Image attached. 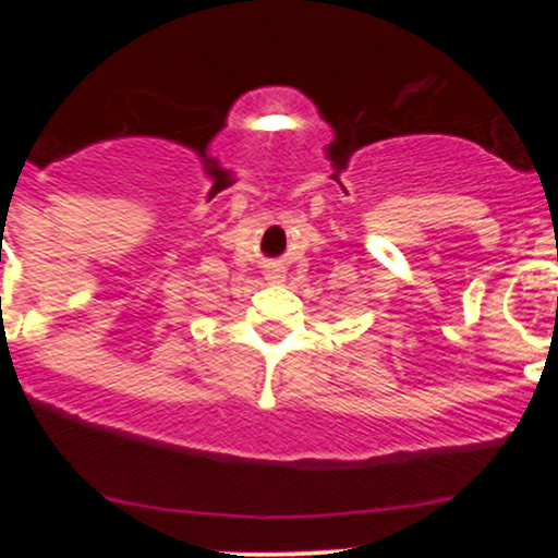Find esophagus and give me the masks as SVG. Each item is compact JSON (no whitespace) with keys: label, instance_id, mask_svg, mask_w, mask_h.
<instances>
[{"label":"esophagus","instance_id":"1","mask_svg":"<svg viewBox=\"0 0 558 558\" xmlns=\"http://www.w3.org/2000/svg\"><path fill=\"white\" fill-rule=\"evenodd\" d=\"M265 280H267V283H270V286H280V283H283V280H286V272L280 270V267H270V270L265 272Z\"/></svg>","mask_w":558,"mask_h":558}]
</instances>
